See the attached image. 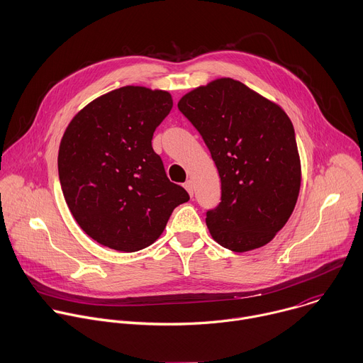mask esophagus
Listing matches in <instances>:
<instances>
[{"label": "esophagus", "mask_w": 363, "mask_h": 363, "mask_svg": "<svg viewBox=\"0 0 363 363\" xmlns=\"http://www.w3.org/2000/svg\"><path fill=\"white\" fill-rule=\"evenodd\" d=\"M184 188L188 191V194L191 195V196H194V184H192V181H186L185 184H184Z\"/></svg>", "instance_id": "esophagus-1"}]
</instances>
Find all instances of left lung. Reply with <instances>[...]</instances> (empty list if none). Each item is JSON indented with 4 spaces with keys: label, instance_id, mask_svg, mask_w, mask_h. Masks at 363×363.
Masks as SVG:
<instances>
[{
    "label": "left lung",
    "instance_id": "8db88e82",
    "mask_svg": "<svg viewBox=\"0 0 363 363\" xmlns=\"http://www.w3.org/2000/svg\"><path fill=\"white\" fill-rule=\"evenodd\" d=\"M220 178V202L206 211L216 242L233 252L267 245L298 201L301 161L285 111L245 84L219 78L181 98Z\"/></svg>",
    "mask_w": 363,
    "mask_h": 363
}]
</instances>
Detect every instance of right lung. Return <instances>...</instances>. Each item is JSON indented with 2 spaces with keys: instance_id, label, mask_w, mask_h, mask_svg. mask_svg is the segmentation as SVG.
<instances>
[{
  "instance_id": "right-lung-1",
  "label": "right lung",
  "mask_w": 363,
  "mask_h": 363,
  "mask_svg": "<svg viewBox=\"0 0 363 363\" xmlns=\"http://www.w3.org/2000/svg\"><path fill=\"white\" fill-rule=\"evenodd\" d=\"M171 108L169 92L128 85L89 102L65 130L58 152L61 188L72 216L98 244L123 252L144 250L189 199L168 179L151 143Z\"/></svg>"
}]
</instances>
